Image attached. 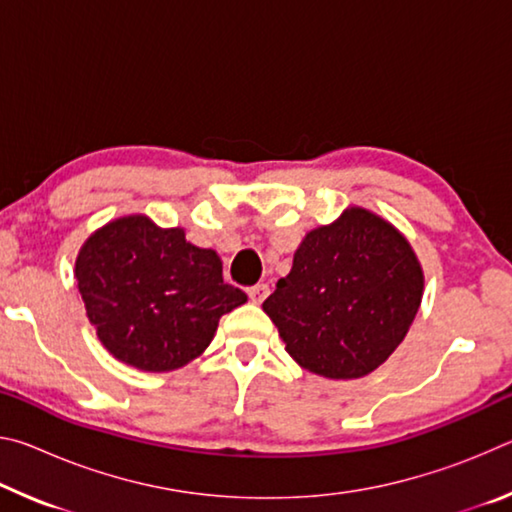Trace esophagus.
<instances>
[{
	"instance_id": "esophagus-1",
	"label": "esophagus",
	"mask_w": 512,
	"mask_h": 512,
	"mask_svg": "<svg viewBox=\"0 0 512 512\" xmlns=\"http://www.w3.org/2000/svg\"><path fill=\"white\" fill-rule=\"evenodd\" d=\"M268 296V284H255V287L248 289V298L255 302V305H262Z\"/></svg>"
}]
</instances>
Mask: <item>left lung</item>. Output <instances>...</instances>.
<instances>
[{
  "mask_svg": "<svg viewBox=\"0 0 512 512\" xmlns=\"http://www.w3.org/2000/svg\"><path fill=\"white\" fill-rule=\"evenodd\" d=\"M424 275L409 241L363 207L307 232L264 300L287 352L327 379L377 370L418 314Z\"/></svg>",
  "mask_w": 512,
  "mask_h": 512,
  "instance_id": "left-lung-1",
  "label": "left lung"
}]
</instances>
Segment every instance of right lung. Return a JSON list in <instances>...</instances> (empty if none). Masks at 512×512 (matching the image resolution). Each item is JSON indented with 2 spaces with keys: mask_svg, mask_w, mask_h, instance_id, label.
I'll return each instance as SVG.
<instances>
[{
  "mask_svg": "<svg viewBox=\"0 0 512 512\" xmlns=\"http://www.w3.org/2000/svg\"><path fill=\"white\" fill-rule=\"evenodd\" d=\"M74 277L103 348L144 372H169L201 357L219 318L248 300L223 282L214 250L144 214L121 216L90 235Z\"/></svg>",
  "mask_w": 512,
  "mask_h": 512,
  "instance_id": "obj_1",
  "label": "right lung"
}]
</instances>
